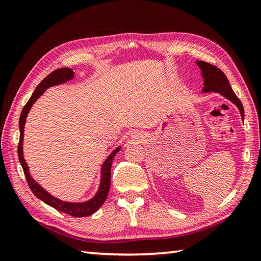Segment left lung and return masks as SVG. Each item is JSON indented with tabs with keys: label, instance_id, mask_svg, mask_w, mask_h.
<instances>
[{
	"label": "left lung",
	"instance_id": "1",
	"mask_svg": "<svg viewBox=\"0 0 261 261\" xmlns=\"http://www.w3.org/2000/svg\"><path fill=\"white\" fill-rule=\"evenodd\" d=\"M196 64L198 67L201 68L202 76L204 80V87L202 92L203 93L215 92L230 99V101L233 104H236L237 108L239 109L242 120L245 119V111H243L242 103L234 94L233 90L231 88L230 83L228 79H226V76L224 75L223 71L220 68L215 67L213 65L202 62V60H196Z\"/></svg>",
	"mask_w": 261,
	"mask_h": 261
}]
</instances>
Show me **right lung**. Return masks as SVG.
Returning <instances> with one entry per match:
<instances>
[{
    "mask_svg": "<svg viewBox=\"0 0 261 261\" xmlns=\"http://www.w3.org/2000/svg\"><path fill=\"white\" fill-rule=\"evenodd\" d=\"M74 71L70 68H59L54 70L53 73L49 74L45 80L41 81L40 84L37 86V88L33 92L31 97L29 98V101L27 102L24 105L23 110H22L21 115H20V120H19V129H20V141H19V146H18V156L20 164L23 168V173L28 181V185H29L31 192L35 194L36 197L39 199L45 202L48 204L49 206H51L54 208H56L57 211H60V212L69 214L71 216H75V218H84V216L92 215L94 212L102 206L103 203L107 199L108 193L110 191V185H111V166H112L113 158L116 153L120 151L121 147H118L110 153V156L105 159V162L102 165L101 168V181H99V186L98 190L96 192L94 197L91 199H88L86 202H82V203H73V202H65L59 199L57 197H55L50 195L45 188H42L38 182L32 178L30 173H29V167L24 160L23 157V134H24V124H25V120H27V115L29 113V111L31 107L33 105L37 99L40 97L47 88L51 87V86H56L64 84V83L68 82L70 80L74 79Z\"/></svg>",
    "mask_w": 261,
    "mask_h": 261,
    "instance_id": "obj_1",
    "label": "right lung"
}]
</instances>
